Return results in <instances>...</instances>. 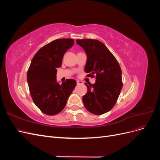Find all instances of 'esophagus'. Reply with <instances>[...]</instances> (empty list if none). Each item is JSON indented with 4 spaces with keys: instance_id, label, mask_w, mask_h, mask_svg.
I'll list each match as a JSON object with an SVG mask.
<instances>
[{
    "instance_id": "obj_1",
    "label": "esophagus",
    "mask_w": 160,
    "mask_h": 160,
    "mask_svg": "<svg viewBox=\"0 0 160 160\" xmlns=\"http://www.w3.org/2000/svg\"><path fill=\"white\" fill-rule=\"evenodd\" d=\"M77 85H82L83 83V81L78 80V81H77Z\"/></svg>"
}]
</instances>
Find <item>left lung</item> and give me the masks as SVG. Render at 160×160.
I'll list each match as a JSON object with an SVG mask.
<instances>
[{
    "instance_id": "left-lung-1",
    "label": "left lung",
    "mask_w": 160,
    "mask_h": 160,
    "mask_svg": "<svg viewBox=\"0 0 160 160\" xmlns=\"http://www.w3.org/2000/svg\"><path fill=\"white\" fill-rule=\"evenodd\" d=\"M87 57L85 71L88 77L96 75L94 84L85 83L88 92L83 96L87 110L95 115L108 112L117 102L122 89V69L115 57L103 42L95 39H77Z\"/></svg>"
}]
</instances>
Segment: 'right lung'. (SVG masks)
<instances>
[{"label": "right lung", "mask_w": 160, "mask_h": 160, "mask_svg": "<svg viewBox=\"0 0 160 160\" xmlns=\"http://www.w3.org/2000/svg\"><path fill=\"white\" fill-rule=\"evenodd\" d=\"M74 44L72 38H59L38 50L27 71V79L34 103L43 113L55 115L65 107L77 82L69 79L59 84L57 69L66 51Z\"/></svg>", "instance_id": "right-lung-1"}]
</instances>
